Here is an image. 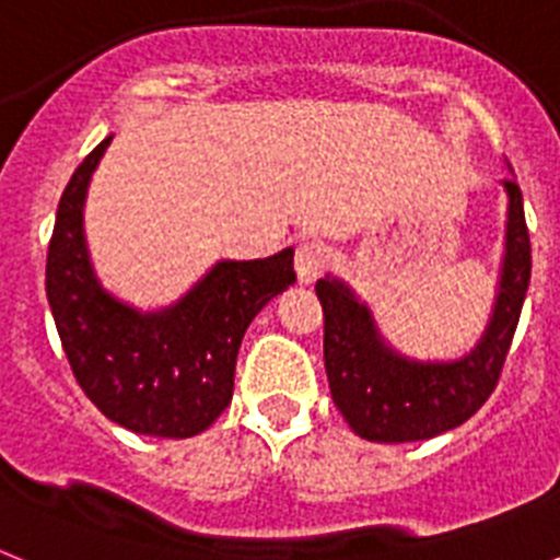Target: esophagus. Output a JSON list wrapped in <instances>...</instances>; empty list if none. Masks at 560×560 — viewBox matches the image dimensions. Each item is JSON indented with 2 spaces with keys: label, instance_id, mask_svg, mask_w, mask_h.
Masks as SVG:
<instances>
[{
  "label": "esophagus",
  "instance_id": "34e87169",
  "mask_svg": "<svg viewBox=\"0 0 560 560\" xmlns=\"http://www.w3.org/2000/svg\"><path fill=\"white\" fill-rule=\"evenodd\" d=\"M294 269L300 283H314L325 269V246L319 241H303V244L296 246Z\"/></svg>",
  "mask_w": 560,
  "mask_h": 560
}]
</instances>
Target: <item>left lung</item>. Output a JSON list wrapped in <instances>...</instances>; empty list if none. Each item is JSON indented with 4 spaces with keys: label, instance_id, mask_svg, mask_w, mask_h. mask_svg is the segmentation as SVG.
Instances as JSON below:
<instances>
[{
    "label": "left lung",
    "instance_id": "8db88e82",
    "mask_svg": "<svg viewBox=\"0 0 560 560\" xmlns=\"http://www.w3.org/2000/svg\"><path fill=\"white\" fill-rule=\"evenodd\" d=\"M508 192L504 255L497 296L485 334L452 361H418L384 339L375 316L345 280L325 275L316 296L325 311V373L330 395L359 438L373 443H415L457 429L497 389L530 285V235L524 224L522 190L502 179Z\"/></svg>",
    "mask_w": 560,
    "mask_h": 560
}]
</instances>
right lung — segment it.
Here are the masks:
<instances>
[{
    "label": "right lung",
    "instance_id": "add662e5",
    "mask_svg": "<svg viewBox=\"0 0 560 560\" xmlns=\"http://www.w3.org/2000/svg\"><path fill=\"white\" fill-rule=\"evenodd\" d=\"M112 133L72 173L47 252V300L69 368L86 398L122 429L151 438L205 432L232 400L249 323L296 280L294 249L219 260L160 311L122 303L97 280L83 232L89 182Z\"/></svg>",
    "mask_w": 560,
    "mask_h": 560
}]
</instances>
